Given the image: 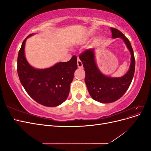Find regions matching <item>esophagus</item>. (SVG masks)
<instances>
[{
    "label": "esophagus",
    "instance_id": "34e87169",
    "mask_svg": "<svg viewBox=\"0 0 151 151\" xmlns=\"http://www.w3.org/2000/svg\"><path fill=\"white\" fill-rule=\"evenodd\" d=\"M77 66H78L79 68H82L83 67V63H82V62L81 61V60L79 58H78V59H77Z\"/></svg>",
    "mask_w": 151,
    "mask_h": 151
}]
</instances>
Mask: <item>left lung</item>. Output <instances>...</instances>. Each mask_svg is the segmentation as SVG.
I'll list each match as a JSON object with an SVG mask.
<instances>
[{"label": "left lung", "instance_id": "obj_1", "mask_svg": "<svg viewBox=\"0 0 151 151\" xmlns=\"http://www.w3.org/2000/svg\"><path fill=\"white\" fill-rule=\"evenodd\" d=\"M113 38H121L131 53V64L127 74L113 78L102 74L96 66L93 49H88L79 55L86 73L85 83L91 98L95 101L109 103L116 101L125 93L133 79L135 60L129 40L118 29L111 28Z\"/></svg>", "mask_w": 151, "mask_h": 151}]
</instances>
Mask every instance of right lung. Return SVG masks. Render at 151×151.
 Instances as JSON below:
<instances>
[{"label": "right lung", "mask_w": 151, "mask_h": 151, "mask_svg": "<svg viewBox=\"0 0 151 151\" xmlns=\"http://www.w3.org/2000/svg\"><path fill=\"white\" fill-rule=\"evenodd\" d=\"M27 36V38L28 36ZM23 41L18 53L17 70L20 82L29 96L43 106H57L64 102L77 68V57L45 69H36L26 61Z\"/></svg>", "instance_id": "1"}]
</instances>
